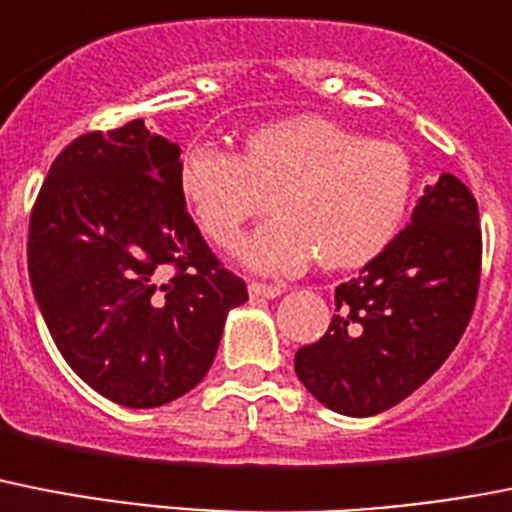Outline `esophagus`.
I'll list each match as a JSON object with an SVG mask.
<instances>
[{"mask_svg": "<svg viewBox=\"0 0 512 512\" xmlns=\"http://www.w3.org/2000/svg\"><path fill=\"white\" fill-rule=\"evenodd\" d=\"M248 292H251V298H266L274 300L282 295V287L279 285H264V282H248Z\"/></svg>", "mask_w": 512, "mask_h": 512, "instance_id": "34e87169", "label": "esophagus"}]
</instances>
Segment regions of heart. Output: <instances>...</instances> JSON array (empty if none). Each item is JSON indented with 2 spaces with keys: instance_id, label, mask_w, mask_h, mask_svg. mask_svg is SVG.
Instances as JSON below:
<instances>
[{
  "instance_id": "1",
  "label": "heart",
  "mask_w": 512,
  "mask_h": 512,
  "mask_svg": "<svg viewBox=\"0 0 512 512\" xmlns=\"http://www.w3.org/2000/svg\"><path fill=\"white\" fill-rule=\"evenodd\" d=\"M176 183L217 246H230L272 196L277 217L235 253L251 269L290 274L318 256L329 269H352L386 251L412 202L414 168L401 144L292 116L251 131L240 155L191 142Z\"/></svg>"
}]
</instances>
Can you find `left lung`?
Segmentation results:
<instances>
[{
	"label": "left lung",
	"instance_id": "left-lung-1",
	"mask_svg": "<svg viewBox=\"0 0 512 512\" xmlns=\"http://www.w3.org/2000/svg\"><path fill=\"white\" fill-rule=\"evenodd\" d=\"M479 269L476 199L443 173L386 251L336 287L329 331L295 352L300 383L347 417H373L404 401L464 336Z\"/></svg>",
	"mask_w": 512,
	"mask_h": 512
}]
</instances>
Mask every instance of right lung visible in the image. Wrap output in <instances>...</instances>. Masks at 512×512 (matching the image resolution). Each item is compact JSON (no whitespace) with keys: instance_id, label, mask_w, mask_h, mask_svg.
Instances as JSON below:
<instances>
[{"instance_id":"right-lung-1","label":"right lung","mask_w":512,"mask_h":512,"mask_svg":"<svg viewBox=\"0 0 512 512\" xmlns=\"http://www.w3.org/2000/svg\"><path fill=\"white\" fill-rule=\"evenodd\" d=\"M181 147L142 119L61 150L30 214L28 272L51 339L100 396L152 409L207 375L248 300L186 212Z\"/></svg>"}]
</instances>
